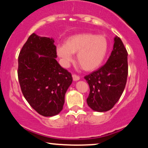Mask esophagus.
<instances>
[{
  "label": "esophagus",
  "instance_id": "obj_1",
  "mask_svg": "<svg viewBox=\"0 0 148 148\" xmlns=\"http://www.w3.org/2000/svg\"><path fill=\"white\" fill-rule=\"evenodd\" d=\"M72 77H73V80H74V81H78V80H79V79H80V78H79V76L77 75H75V74H73V75Z\"/></svg>",
  "mask_w": 148,
  "mask_h": 148
}]
</instances>
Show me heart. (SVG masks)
Here are the masks:
<instances>
[{
  "label": "heart",
  "mask_w": 148,
  "mask_h": 148,
  "mask_svg": "<svg viewBox=\"0 0 148 148\" xmlns=\"http://www.w3.org/2000/svg\"><path fill=\"white\" fill-rule=\"evenodd\" d=\"M108 49L109 43L105 36L80 33L68 37L64 44L57 45L56 52L65 66L73 60V54L77 53L76 59L79 66L84 71H93L103 63Z\"/></svg>",
  "instance_id": "obj_1"
}]
</instances>
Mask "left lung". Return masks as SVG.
I'll return each mask as SVG.
<instances>
[{"instance_id":"left-lung-1","label":"left lung","mask_w":148,"mask_h":148,"mask_svg":"<svg viewBox=\"0 0 148 148\" xmlns=\"http://www.w3.org/2000/svg\"><path fill=\"white\" fill-rule=\"evenodd\" d=\"M127 75V52L121 39L115 36L107 63L84 77L90 88L86 99L88 107L98 112L112 109L124 91Z\"/></svg>"}]
</instances>
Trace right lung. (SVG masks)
Listing matches in <instances>:
<instances>
[{
    "instance_id": "1",
    "label": "right lung",
    "mask_w": 148,
    "mask_h": 148,
    "mask_svg": "<svg viewBox=\"0 0 148 148\" xmlns=\"http://www.w3.org/2000/svg\"><path fill=\"white\" fill-rule=\"evenodd\" d=\"M53 38L33 33L18 56V77L25 100L43 116H54L63 109L66 92L72 84L71 73L56 60Z\"/></svg>"
}]
</instances>
